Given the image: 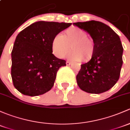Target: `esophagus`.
Returning <instances> with one entry per match:
<instances>
[{"label":"esophagus","instance_id":"34e87169","mask_svg":"<svg viewBox=\"0 0 130 130\" xmlns=\"http://www.w3.org/2000/svg\"><path fill=\"white\" fill-rule=\"evenodd\" d=\"M66 64H67V65H71V62H70V61H67L66 62Z\"/></svg>","mask_w":130,"mask_h":130}]
</instances>
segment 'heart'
I'll return each instance as SVG.
<instances>
[{"label":"heart","instance_id":"heart-1","mask_svg":"<svg viewBox=\"0 0 130 130\" xmlns=\"http://www.w3.org/2000/svg\"><path fill=\"white\" fill-rule=\"evenodd\" d=\"M87 32L76 27H71L64 32L63 36L60 34L53 38L51 43L53 54L58 58H63L71 49L69 58L73 61L89 60L92 57L94 42L88 37Z\"/></svg>","mask_w":130,"mask_h":130}]
</instances>
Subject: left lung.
<instances>
[{"instance_id": "obj_1", "label": "left lung", "mask_w": 130, "mask_h": 130, "mask_svg": "<svg viewBox=\"0 0 130 130\" xmlns=\"http://www.w3.org/2000/svg\"><path fill=\"white\" fill-rule=\"evenodd\" d=\"M73 24L88 33L94 42L91 60L81 65L76 75L78 85L89 93L105 92L116 84L120 77L123 48L119 36L101 22L90 20Z\"/></svg>"}]
</instances>
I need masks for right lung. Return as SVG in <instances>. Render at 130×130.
<instances>
[{
  "label": "right lung",
  "mask_w": 130,
  "mask_h": 130,
  "mask_svg": "<svg viewBox=\"0 0 130 130\" xmlns=\"http://www.w3.org/2000/svg\"><path fill=\"white\" fill-rule=\"evenodd\" d=\"M71 25L72 23L39 21L17 35L11 55V76L19 92L35 96L51 90L57 71L66 65V61L52 54V41Z\"/></svg>",
  "instance_id": "add662e5"
}]
</instances>
